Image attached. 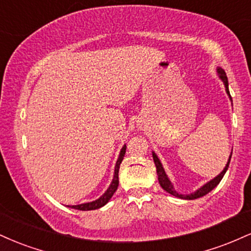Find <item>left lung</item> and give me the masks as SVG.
<instances>
[{"label":"left lung","instance_id":"8db88e82","mask_svg":"<svg viewBox=\"0 0 251 251\" xmlns=\"http://www.w3.org/2000/svg\"><path fill=\"white\" fill-rule=\"evenodd\" d=\"M217 71H218V73H220L221 79L223 80L224 85H226V93L229 94V97H230V98H231V96H230V92H229V86H227V77H226V72H224L223 70H222V68H218ZM231 154H232V153H231ZM231 154H230L229 160H227L226 166V168H224L223 171H222L221 174L217 176V177L214 178V179H212V180H210L209 183H206L205 185H204V186H201V188L200 190H197V191L194 192V194H191V195H179V194H177V192H176L175 190H174V186H172L171 181L169 180L168 176H166L165 171H164V169H163L162 164H160L159 159H158V157H157V155H155L154 153H152V155H153V160H154V164H155V168H157L158 180H159L160 186H162V188H163L164 190H165L166 192H169L170 195L175 196V197H178V198H183V200H197V198L203 197V196L208 195L209 192L211 191V190H214V189L216 188V186H217L218 184H220V181L222 180V178H223V176L226 175V170H227V168H229L230 159H231Z\"/></svg>","mask_w":251,"mask_h":251}]
</instances>
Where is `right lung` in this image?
Segmentation results:
<instances>
[{
    "instance_id": "1",
    "label": "right lung",
    "mask_w": 251,
    "mask_h": 251,
    "mask_svg": "<svg viewBox=\"0 0 251 251\" xmlns=\"http://www.w3.org/2000/svg\"><path fill=\"white\" fill-rule=\"evenodd\" d=\"M125 152H126V146H124L122 149V151H120V155L119 158H118L117 160V165H116V171H114V178H113V181H112V184L109 185V188L107 189V191L103 194L101 197L99 198V200L94 201H91V203H85V204H80V205H72L70 208H73V209H76V210H82V211H86V210H96V209H99L101 208V206L105 205L107 201L111 200V197L113 196L114 192L117 191L118 189V185H119V178H118V174H119V166L120 164H122L123 159H124V155H125Z\"/></svg>"
}]
</instances>
